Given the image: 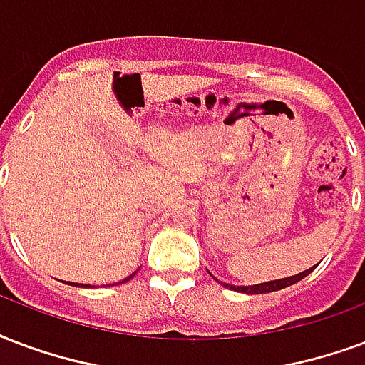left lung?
Wrapping results in <instances>:
<instances>
[{
  "mask_svg": "<svg viewBox=\"0 0 365 365\" xmlns=\"http://www.w3.org/2000/svg\"><path fill=\"white\" fill-rule=\"evenodd\" d=\"M317 265L309 267L306 271L298 272V274H292V277H286V279H279V280H269V282H261V284H251V286H234V284H226V282H220L226 288H230V290H236V292H244V294H267V292H277V290H282L286 286H292L296 282H299L302 279H306L307 274L313 271Z\"/></svg>",
  "mask_w": 365,
  "mask_h": 365,
  "instance_id": "obj_1",
  "label": "left lung"
}]
</instances>
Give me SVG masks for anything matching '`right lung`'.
<instances>
[{"label":"right lung","mask_w":365,"mask_h":365,"mask_svg":"<svg viewBox=\"0 0 365 365\" xmlns=\"http://www.w3.org/2000/svg\"><path fill=\"white\" fill-rule=\"evenodd\" d=\"M133 277H135V272H133V274H129L128 279H123V280H121V282H118V284H123V282H128V280H131V279H133ZM71 284L73 286H79V288H81V286H86V288H88V284H79V282H71Z\"/></svg>","instance_id":"obj_1"}]
</instances>
